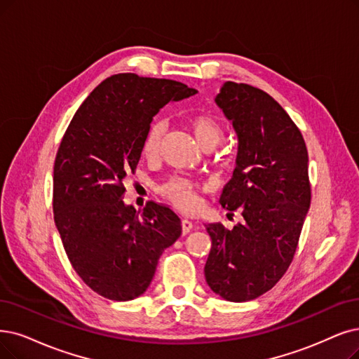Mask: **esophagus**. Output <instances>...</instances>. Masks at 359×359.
<instances>
[{
	"mask_svg": "<svg viewBox=\"0 0 359 359\" xmlns=\"http://www.w3.org/2000/svg\"><path fill=\"white\" fill-rule=\"evenodd\" d=\"M181 228H182V234H189L193 228V222L189 219H182L181 221Z\"/></svg>",
	"mask_w": 359,
	"mask_h": 359,
	"instance_id": "34e87169",
	"label": "esophagus"
}]
</instances>
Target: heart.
Returning <instances> with one entry per match:
<instances>
[{"label":"heart","mask_w":359,"mask_h":359,"mask_svg":"<svg viewBox=\"0 0 359 359\" xmlns=\"http://www.w3.org/2000/svg\"><path fill=\"white\" fill-rule=\"evenodd\" d=\"M191 131L198 141L202 149L209 146H218L222 140V128L217 119H213L209 114H193L190 118ZM166 131V123L163 121H156L151 123L150 130L142 142V154L153 156L161 146L162 137ZM163 194H166L172 203L182 210H193L197 206V198L193 190V185L181 178H174L168 181L162 187Z\"/></svg>","instance_id":"heart-1"}]
</instances>
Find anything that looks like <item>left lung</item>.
<instances>
[{"mask_svg":"<svg viewBox=\"0 0 359 359\" xmlns=\"http://www.w3.org/2000/svg\"><path fill=\"white\" fill-rule=\"evenodd\" d=\"M215 103L237 135L233 178L221 205L241 210L231 231L209 224L205 278L229 302L259 297L287 271L311 205L308 150L285 110L266 93L225 82Z\"/></svg>","mask_w":359,"mask_h":359,"instance_id":"obj_1","label":"left lung"}]
</instances>
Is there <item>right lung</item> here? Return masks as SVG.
I'll use <instances>...</instances> for the list:
<instances>
[{"mask_svg":"<svg viewBox=\"0 0 359 359\" xmlns=\"http://www.w3.org/2000/svg\"><path fill=\"white\" fill-rule=\"evenodd\" d=\"M197 90L177 81L119 74L103 81L70 121L54 163V221L72 266L95 293L126 302L150 287L181 219L150 202H123L153 116Z\"/></svg>","mask_w":359,"mask_h":359,"instance_id":"add662e5","label":"right lung"}]
</instances>
